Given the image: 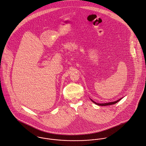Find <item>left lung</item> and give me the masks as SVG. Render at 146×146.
Returning a JSON list of instances; mask_svg holds the SVG:
<instances>
[{
    "mask_svg": "<svg viewBox=\"0 0 146 146\" xmlns=\"http://www.w3.org/2000/svg\"><path fill=\"white\" fill-rule=\"evenodd\" d=\"M123 98H121L120 99H119L118 100H117L116 101H115V102H108V103H96L95 102L93 101L92 100H91H91L94 103H95V104L98 105V106H110V105H112V104H115L117 103V102H118L119 100H121Z\"/></svg>",
    "mask_w": 146,
    "mask_h": 146,
    "instance_id": "1",
    "label": "left lung"
}]
</instances>
